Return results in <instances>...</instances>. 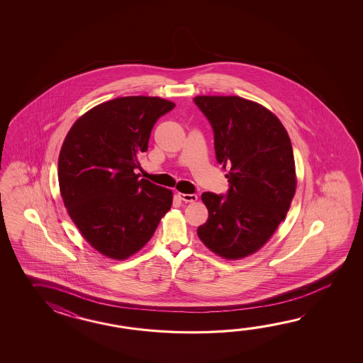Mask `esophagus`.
Returning <instances> with one entry per match:
<instances>
[{
    "label": "esophagus",
    "instance_id": "1",
    "mask_svg": "<svg viewBox=\"0 0 363 363\" xmlns=\"http://www.w3.org/2000/svg\"><path fill=\"white\" fill-rule=\"evenodd\" d=\"M179 199L185 201V202H194L197 201V194H188V193H178Z\"/></svg>",
    "mask_w": 363,
    "mask_h": 363
}]
</instances>
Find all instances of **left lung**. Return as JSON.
Listing matches in <instances>:
<instances>
[{
  "label": "left lung",
  "mask_w": 363,
  "mask_h": 363,
  "mask_svg": "<svg viewBox=\"0 0 363 363\" xmlns=\"http://www.w3.org/2000/svg\"><path fill=\"white\" fill-rule=\"evenodd\" d=\"M214 130L216 161L230 167L228 194L202 193L205 247L224 259L258 252L275 233L294 200L297 177L284 125L269 108L239 96H197Z\"/></svg>",
  "instance_id": "1"
}]
</instances>
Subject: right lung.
<instances>
[{"mask_svg": "<svg viewBox=\"0 0 363 363\" xmlns=\"http://www.w3.org/2000/svg\"><path fill=\"white\" fill-rule=\"evenodd\" d=\"M172 101L128 96L102 102L67 132L58 158L60 192L85 241L108 258L136 255L172 205V191L140 179L141 153Z\"/></svg>", "mask_w": 363, "mask_h": 363, "instance_id": "right-lung-1", "label": "right lung"}]
</instances>
